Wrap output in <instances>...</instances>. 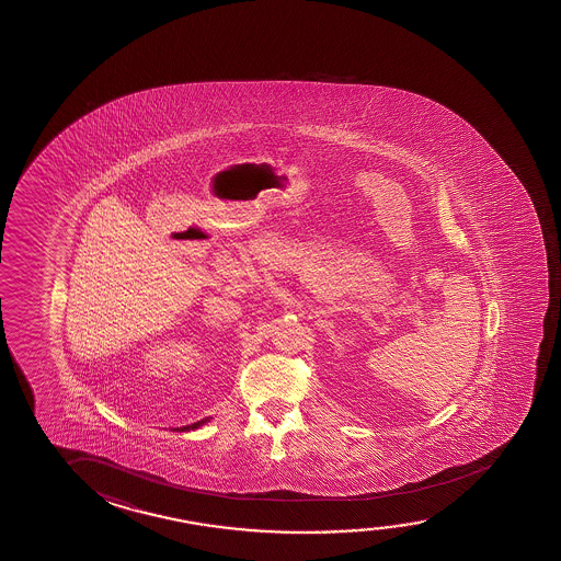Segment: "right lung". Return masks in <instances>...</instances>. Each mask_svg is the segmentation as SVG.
Segmentation results:
<instances>
[{"instance_id":"right-lung-1","label":"right lung","mask_w":561,"mask_h":561,"mask_svg":"<svg viewBox=\"0 0 561 561\" xmlns=\"http://www.w3.org/2000/svg\"><path fill=\"white\" fill-rule=\"evenodd\" d=\"M203 422H207V420H203ZM203 422H197V424H193V426L182 427V430H193V427L202 426Z\"/></svg>"}]
</instances>
